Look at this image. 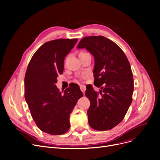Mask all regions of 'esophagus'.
I'll return each mask as SVG.
<instances>
[{"mask_svg":"<svg viewBox=\"0 0 160 160\" xmlns=\"http://www.w3.org/2000/svg\"><path fill=\"white\" fill-rule=\"evenodd\" d=\"M80 90L82 91V93H84L85 91H86V86H83V85H80Z\"/></svg>","mask_w":160,"mask_h":160,"instance_id":"34e87169","label":"esophagus"}]
</instances>
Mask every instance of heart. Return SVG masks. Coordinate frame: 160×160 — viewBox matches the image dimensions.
<instances>
[{
  "mask_svg": "<svg viewBox=\"0 0 160 160\" xmlns=\"http://www.w3.org/2000/svg\"><path fill=\"white\" fill-rule=\"evenodd\" d=\"M80 53H83V52H80ZM87 75H88L87 74H83V75L82 76V78H86V77H87Z\"/></svg>",
  "mask_w": 160,
  "mask_h": 160,
  "instance_id": "heart-1",
  "label": "heart"
}]
</instances>
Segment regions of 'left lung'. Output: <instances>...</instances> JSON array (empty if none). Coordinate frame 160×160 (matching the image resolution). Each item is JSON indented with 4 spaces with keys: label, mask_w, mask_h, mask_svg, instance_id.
<instances>
[{
    "label": "left lung",
    "mask_w": 160,
    "mask_h": 160,
    "mask_svg": "<svg viewBox=\"0 0 160 160\" xmlns=\"http://www.w3.org/2000/svg\"><path fill=\"white\" fill-rule=\"evenodd\" d=\"M77 48H86L94 56V85L102 89L99 93L91 86L86 88L89 124L99 131L110 130L122 121L132 102L130 64L122 49L104 36L83 38Z\"/></svg>",
    "instance_id": "left-lung-1"
}]
</instances>
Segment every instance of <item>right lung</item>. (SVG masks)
<instances>
[{
    "label": "right lung",
    "instance_id": "right-lung-1",
    "mask_svg": "<svg viewBox=\"0 0 160 160\" xmlns=\"http://www.w3.org/2000/svg\"><path fill=\"white\" fill-rule=\"evenodd\" d=\"M77 39H58L46 42L32 57L24 77V98L38 127L50 135H62L70 128L69 117L83 96L73 83L62 94L57 77L63 71L65 57Z\"/></svg>",
    "mask_w": 160,
    "mask_h": 160
}]
</instances>
